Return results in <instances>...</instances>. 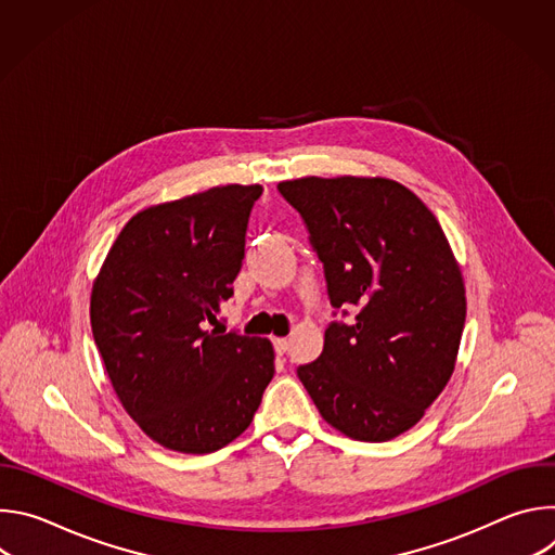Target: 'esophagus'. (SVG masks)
Segmentation results:
<instances>
[{"instance_id":"34e87169","label":"esophagus","mask_w":555,"mask_h":555,"mask_svg":"<svg viewBox=\"0 0 555 555\" xmlns=\"http://www.w3.org/2000/svg\"><path fill=\"white\" fill-rule=\"evenodd\" d=\"M287 349H289L287 338H274V351H276L279 356H283Z\"/></svg>"}]
</instances>
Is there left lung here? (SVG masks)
Segmentation results:
<instances>
[{
    "label": "left lung",
    "instance_id": "left-lung-1",
    "mask_svg": "<svg viewBox=\"0 0 555 555\" xmlns=\"http://www.w3.org/2000/svg\"><path fill=\"white\" fill-rule=\"evenodd\" d=\"M325 266L336 309L321 358L298 377L323 420L358 441L411 430L446 388L465 325V285L430 208L388 178L279 182Z\"/></svg>",
    "mask_w": 555,
    "mask_h": 555
}]
</instances>
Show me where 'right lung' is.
<instances>
[{"label":"right lung","mask_w":555,"mask_h":555,"mask_svg":"<svg viewBox=\"0 0 555 555\" xmlns=\"http://www.w3.org/2000/svg\"><path fill=\"white\" fill-rule=\"evenodd\" d=\"M259 184H225L135 212L92 285L94 343L122 409L146 437L208 454L253 422L274 375L268 338L217 334L242 270Z\"/></svg>","instance_id":"right-lung-1"}]
</instances>
